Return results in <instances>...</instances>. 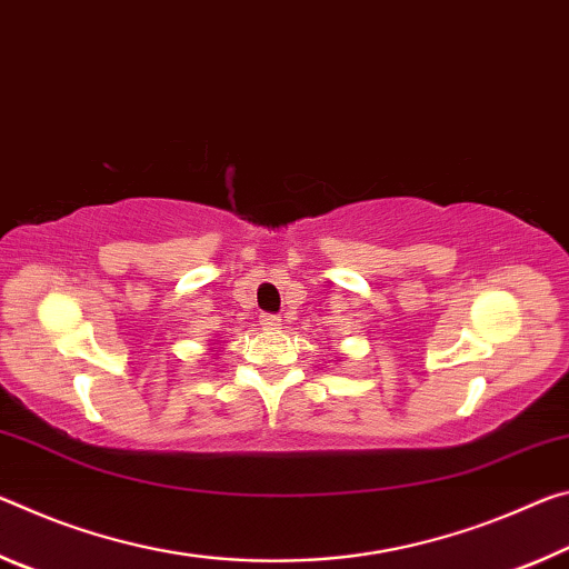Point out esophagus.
I'll return each mask as SVG.
<instances>
[{
	"label": "esophagus",
	"mask_w": 569,
	"mask_h": 569,
	"mask_svg": "<svg viewBox=\"0 0 569 569\" xmlns=\"http://www.w3.org/2000/svg\"><path fill=\"white\" fill-rule=\"evenodd\" d=\"M259 325H262L264 330H279V325H282V318H277L272 312H264L262 318H259Z\"/></svg>",
	"instance_id": "34e87169"
}]
</instances>
